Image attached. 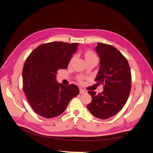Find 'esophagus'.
Masks as SVG:
<instances>
[{
    "instance_id": "esophagus-1",
    "label": "esophagus",
    "mask_w": 153,
    "mask_h": 153,
    "mask_svg": "<svg viewBox=\"0 0 153 153\" xmlns=\"http://www.w3.org/2000/svg\"><path fill=\"white\" fill-rule=\"evenodd\" d=\"M79 93L80 94H85V93H86V91L85 90H84V89H79Z\"/></svg>"
}]
</instances>
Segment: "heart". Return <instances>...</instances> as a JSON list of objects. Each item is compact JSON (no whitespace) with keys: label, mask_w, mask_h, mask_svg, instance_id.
<instances>
[{"label":"heart","mask_w":153,"mask_h":153,"mask_svg":"<svg viewBox=\"0 0 153 153\" xmlns=\"http://www.w3.org/2000/svg\"><path fill=\"white\" fill-rule=\"evenodd\" d=\"M85 59H89V58H97L96 55L94 54L92 51H87V53H85ZM74 60V57H73L70 60V64H71V62H72L73 60ZM78 81L79 82H82L83 81V78L82 77H79L78 78Z\"/></svg>","instance_id":"1"}]
</instances>
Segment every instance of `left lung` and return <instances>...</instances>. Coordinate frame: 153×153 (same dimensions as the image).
<instances>
[{
    "instance_id": "left-lung-1",
    "label": "left lung",
    "mask_w": 153,
    "mask_h": 153,
    "mask_svg": "<svg viewBox=\"0 0 153 153\" xmlns=\"http://www.w3.org/2000/svg\"><path fill=\"white\" fill-rule=\"evenodd\" d=\"M100 57V69L95 79L104 85L103 91H88L92 101L87 108L97 118L108 119L120 111L131 91V75L128 62L110 45L98 43L95 48Z\"/></svg>"
}]
</instances>
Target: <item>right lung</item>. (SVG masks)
Returning <instances> with one entry per match:
<instances>
[{
  "label": "right lung",
  "instance_id": "1",
  "mask_svg": "<svg viewBox=\"0 0 153 153\" xmlns=\"http://www.w3.org/2000/svg\"><path fill=\"white\" fill-rule=\"evenodd\" d=\"M78 43L51 42L41 45L29 55L22 71L23 88L31 108L46 118L60 115L79 93L74 84L56 82L60 69H66Z\"/></svg>",
  "mask_w": 153,
  "mask_h": 153
}]
</instances>
